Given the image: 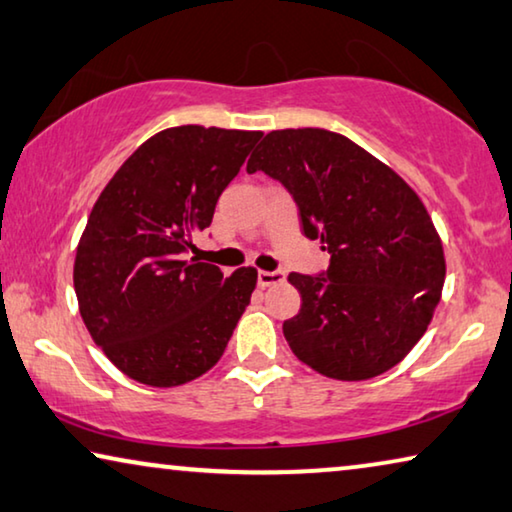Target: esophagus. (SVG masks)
Instances as JSON below:
<instances>
[{"label": "esophagus", "instance_id": "1", "mask_svg": "<svg viewBox=\"0 0 512 512\" xmlns=\"http://www.w3.org/2000/svg\"><path fill=\"white\" fill-rule=\"evenodd\" d=\"M283 279H286V274H283L281 270H272V272L261 270V272H258V286H261V288L274 286V283H281Z\"/></svg>", "mask_w": 512, "mask_h": 512}]
</instances>
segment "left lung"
I'll list each match as a JSON object with an SVG mask.
<instances>
[{
	"mask_svg": "<svg viewBox=\"0 0 512 512\" xmlns=\"http://www.w3.org/2000/svg\"><path fill=\"white\" fill-rule=\"evenodd\" d=\"M293 196L329 267L290 272L302 309L283 322L295 357L334 380L389 371L426 334L444 286V249L410 185L364 148L320 128L274 130L247 162Z\"/></svg>",
	"mask_w": 512,
	"mask_h": 512,
	"instance_id": "8db88e82",
	"label": "left lung"
}]
</instances>
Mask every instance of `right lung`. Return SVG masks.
<instances>
[{"mask_svg":"<svg viewBox=\"0 0 512 512\" xmlns=\"http://www.w3.org/2000/svg\"><path fill=\"white\" fill-rule=\"evenodd\" d=\"M263 132L180 125L144 141L93 206L75 256L84 325L109 361L148 387L210 371L256 288L190 254Z\"/></svg>","mask_w":512,"mask_h":512,"instance_id":"1","label":"right lung"}]
</instances>
